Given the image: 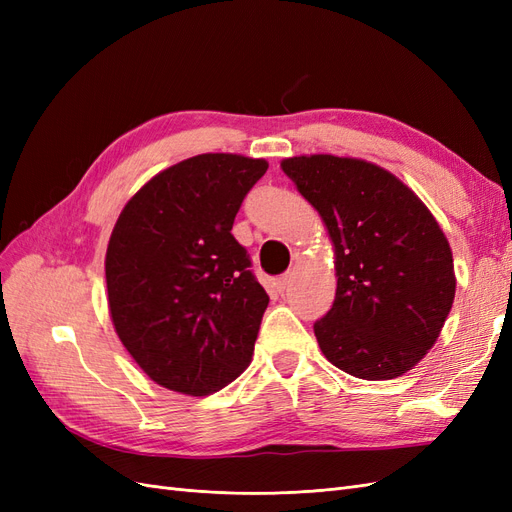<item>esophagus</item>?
Returning <instances> with one entry per match:
<instances>
[{
  "label": "esophagus",
  "mask_w": 512,
  "mask_h": 512,
  "mask_svg": "<svg viewBox=\"0 0 512 512\" xmlns=\"http://www.w3.org/2000/svg\"><path fill=\"white\" fill-rule=\"evenodd\" d=\"M290 282H292V273H284V275H280L275 280V288L280 290V292H284L290 286Z\"/></svg>",
  "instance_id": "34e87169"
}]
</instances>
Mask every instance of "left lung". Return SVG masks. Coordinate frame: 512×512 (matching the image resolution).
Masks as SVG:
<instances>
[{"label": "left lung", "mask_w": 512, "mask_h": 512, "mask_svg": "<svg viewBox=\"0 0 512 512\" xmlns=\"http://www.w3.org/2000/svg\"><path fill=\"white\" fill-rule=\"evenodd\" d=\"M282 168L335 245V301L314 322L322 354L363 380L406 374L436 344L455 299L451 245L436 218L365 160L322 153Z\"/></svg>", "instance_id": "8db88e82"}]
</instances>
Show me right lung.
Here are the masks:
<instances>
[{
    "label": "right lung",
    "instance_id": "obj_1",
    "mask_svg": "<svg viewBox=\"0 0 512 512\" xmlns=\"http://www.w3.org/2000/svg\"><path fill=\"white\" fill-rule=\"evenodd\" d=\"M265 160L203 153L162 170L123 207L106 250L108 309L145 374L183 395L250 365L269 297L232 237Z\"/></svg>",
    "mask_w": 512,
    "mask_h": 512
}]
</instances>
